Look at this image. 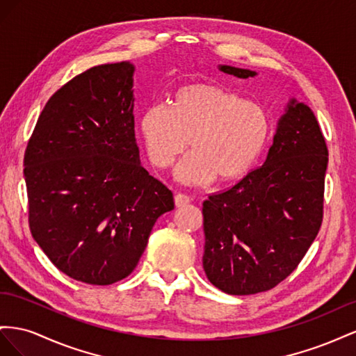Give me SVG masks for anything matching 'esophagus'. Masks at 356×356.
Returning <instances> with one entry per match:
<instances>
[{
    "label": "esophagus",
    "instance_id": "1",
    "mask_svg": "<svg viewBox=\"0 0 356 356\" xmlns=\"http://www.w3.org/2000/svg\"><path fill=\"white\" fill-rule=\"evenodd\" d=\"M191 197L189 195H186V194H176V197H175V202H176V206L177 207H181V206H186L188 202H191Z\"/></svg>",
    "mask_w": 356,
    "mask_h": 356
}]
</instances>
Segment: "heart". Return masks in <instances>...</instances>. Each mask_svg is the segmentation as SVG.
<instances>
[{
	"label": "heart",
	"instance_id": "heart-1",
	"mask_svg": "<svg viewBox=\"0 0 356 356\" xmlns=\"http://www.w3.org/2000/svg\"><path fill=\"white\" fill-rule=\"evenodd\" d=\"M150 161L167 168L189 146L177 179L204 185L240 179L257 164L271 138L268 110L218 85L197 83L177 90L175 104H154L141 118Z\"/></svg>",
	"mask_w": 356,
	"mask_h": 356
}]
</instances>
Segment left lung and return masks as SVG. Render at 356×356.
I'll list each match as a JSON object with an SVG mask.
<instances>
[{
    "instance_id": "left-lung-1",
    "label": "left lung",
    "mask_w": 356,
    "mask_h": 356,
    "mask_svg": "<svg viewBox=\"0 0 356 356\" xmlns=\"http://www.w3.org/2000/svg\"><path fill=\"white\" fill-rule=\"evenodd\" d=\"M238 79L252 70L219 65ZM328 149L312 108L292 98L279 119L266 162L202 202V267L231 296L274 288L298 267L323 216Z\"/></svg>"
}]
</instances>
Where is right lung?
Returning a JSON list of instances; mask_svg holds the SVG:
<instances>
[{
  "label": "right lung",
  "instance_id": "add662e5",
  "mask_svg": "<svg viewBox=\"0 0 356 356\" xmlns=\"http://www.w3.org/2000/svg\"><path fill=\"white\" fill-rule=\"evenodd\" d=\"M134 65L86 70L46 103L24 158L29 229L54 266L89 285L129 276L172 192L140 164Z\"/></svg>",
  "mask_w": 356,
  "mask_h": 356
}]
</instances>
